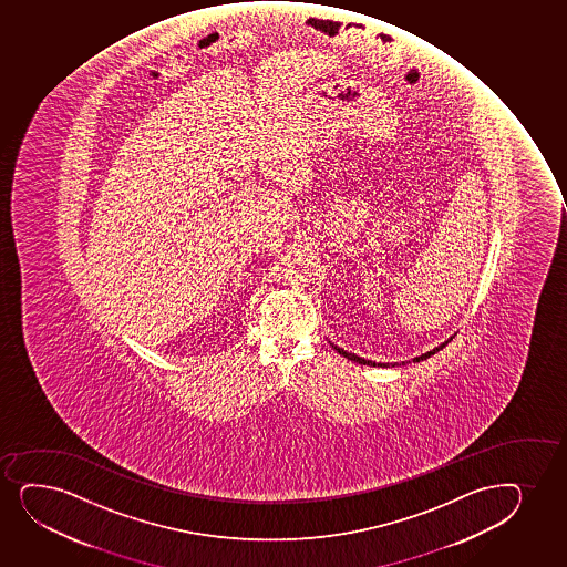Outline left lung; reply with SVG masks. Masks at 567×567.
I'll use <instances>...</instances> for the list:
<instances>
[{
    "mask_svg": "<svg viewBox=\"0 0 567 567\" xmlns=\"http://www.w3.org/2000/svg\"><path fill=\"white\" fill-rule=\"evenodd\" d=\"M454 337H456V334H454ZM454 337H450V340L454 339ZM450 340H446V342H443L441 346H436V348H433L431 352L422 353V355H417V358L412 359V361H403V363H377V361H371V359L359 358V355H355V353L346 352V350H342V348H339V346L332 344V348H334V350H337L340 355H344L346 359L353 361V363L369 364V367H385V369H388V367H401V364L420 363V361H423V359L431 358V355H435L439 350H443L444 346L449 344Z\"/></svg>",
    "mask_w": 567,
    "mask_h": 567,
    "instance_id": "1",
    "label": "left lung"
}]
</instances>
